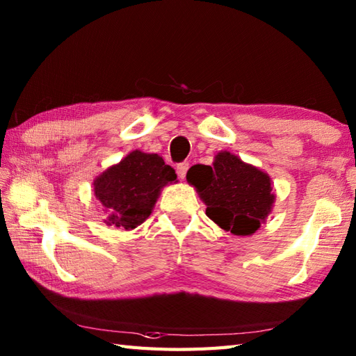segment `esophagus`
<instances>
[{
  "label": "esophagus",
  "mask_w": 356,
  "mask_h": 356,
  "mask_svg": "<svg viewBox=\"0 0 356 356\" xmlns=\"http://www.w3.org/2000/svg\"><path fill=\"white\" fill-rule=\"evenodd\" d=\"M188 168H190V163H188V162H180V163H177V166H176L177 176L184 179V177L186 176V171H188Z\"/></svg>",
  "instance_id": "1"
}]
</instances>
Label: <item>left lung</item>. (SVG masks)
Wrapping results in <instances>:
<instances>
[{
  "label": "left lung",
  "mask_w": 356,
  "mask_h": 356,
  "mask_svg": "<svg viewBox=\"0 0 356 356\" xmlns=\"http://www.w3.org/2000/svg\"><path fill=\"white\" fill-rule=\"evenodd\" d=\"M186 179L207 203V216L234 236L259 229L275 199L268 174L228 151L218 153L213 166H191Z\"/></svg>",
  "instance_id": "1"
}]
</instances>
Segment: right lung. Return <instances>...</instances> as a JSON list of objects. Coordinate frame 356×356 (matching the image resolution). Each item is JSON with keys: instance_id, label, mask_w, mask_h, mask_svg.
Here are the masks:
<instances>
[{"instance_id": "right-lung-1", "label": "right lung", "mask_w": 356, "mask_h": 356, "mask_svg": "<svg viewBox=\"0 0 356 356\" xmlns=\"http://www.w3.org/2000/svg\"><path fill=\"white\" fill-rule=\"evenodd\" d=\"M177 174L157 154L136 149L95 180V194L108 213L105 223L133 229L151 214L162 188Z\"/></svg>"}]
</instances>
